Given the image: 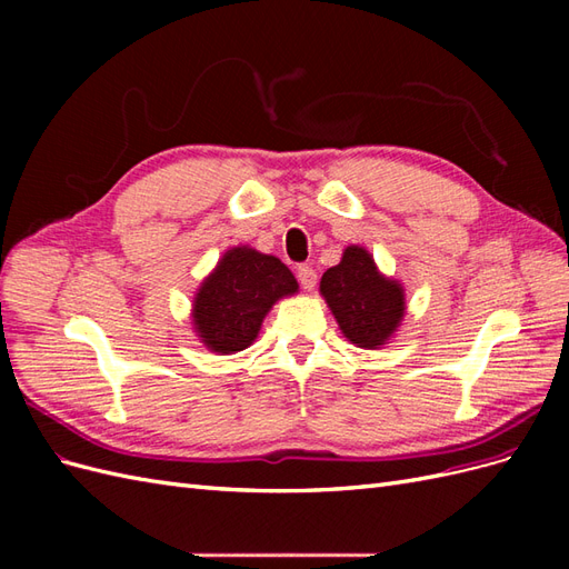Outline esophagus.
<instances>
[{"instance_id":"esophagus-1","label":"esophagus","mask_w":569,"mask_h":569,"mask_svg":"<svg viewBox=\"0 0 569 569\" xmlns=\"http://www.w3.org/2000/svg\"><path fill=\"white\" fill-rule=\"evenodd\" d=\"M297 274H299V282H301V287H303L306 291H313V289H316L318 274H316V270H313L311 266H299Z\"/></svg>"}]
</instances>
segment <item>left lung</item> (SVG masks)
<instances>
[{"label": "left lung", "instance_id": "8db88e82", "mask_svg": "<svg viewBox=\"0 0 569 569\" xmlns=\"http://www.w3.org/2000/svg\"><path fill=\"white\" fill-rule=\"evenodd\" d=\"M320 295L341 335L358 349H382L399 332L406 316V289L377 268L366 247L343 249L341 261L327 268Z\"/></svg>", "mask_w": 569, "mask_h": 569}]
</instances>
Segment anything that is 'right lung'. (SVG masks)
<instances>
[{
    "mask_svg": "<svg viewBox=\"0 0 569 569\" xmlns=\"http://www.w3.org/2000/svg\"><path fill=\"white\" fill-rule=\"evenodd\" d=\"M297 291V278L278 256L247 244L232 247L201 280L192 301V327L213 353L244 351L261 332L270 308Z\"/></svg>",
    "mask_w": 569,
    "mask_h": 569,
    "instance_id": "right-lung-1",
    "label": "right lung"
}]
</instances>
